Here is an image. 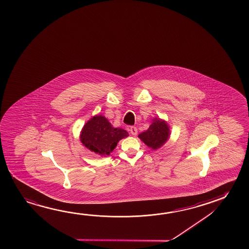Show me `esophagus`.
<instances>
[{
    "label": "esophagus",
    "instance_id": "obj_1",
    "mask_svg": "<svg viewBox=\"0 0 249 249\" xmlns=\"http://www.w3.org/2000/svg\"><path fill=\"white\" fill-rule=\"evenodd\" d=\"M129 131H130V133L132 134V135H134V136L137 135V133H138L137 128H136L135 126H130V127H129Z\"/></svg>",
    "mask_w": 249,
    "mask_h": 249
}]
</instances>
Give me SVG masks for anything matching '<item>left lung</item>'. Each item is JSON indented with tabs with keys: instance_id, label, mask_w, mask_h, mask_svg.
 I'll return each mask as SVG.
<instances>
[{
	"instance_id": "8db88e82",
	"label": "left lung",
	"mask_w": 249,
	"mask_h": 249,
	"mask_svg": "<svg viewBox=\"0 0 249 249\" xmlns=\"http://www.w3.org/2000/svg\"><path fill=\"white\" fill-rule=\"evenodd\" d=\"M139 138L154 150L162 147L170 137V129L166 121L160 118L152 120V123L147 130L141 133Z\"/></svg>"
}]
</instances>
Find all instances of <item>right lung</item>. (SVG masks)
<instances>
[{"label":"right lung","mask_w":249,"mask_h":249,"mask_svg":"<svg viewBox=\"0 0 249 249\" xmlns=\"http://www.w3.org/2000/svg\"><path fill=\"white\" fill-rule=\"evenodd\" d=\"M127 136L126 130L114 127L105 116L97 114L83 126L80 141L91 152L105 156L110 155L117 143Z\"/></svg>","instance_id":"obj_1"}]
</instances>
